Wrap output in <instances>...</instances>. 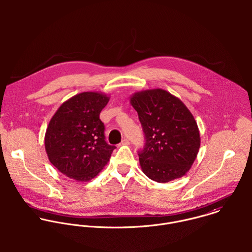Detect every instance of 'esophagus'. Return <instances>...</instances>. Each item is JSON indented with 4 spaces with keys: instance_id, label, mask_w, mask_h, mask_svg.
<instances>
[{
    "instance_id": "esophagus-1",
    "label": "esophagus",
    "mask_w": 252,
    "mask_h": 252,
    "mask_svg": "<svg viewBox=\"0 0 252 252\" xmlns=\"http://www.w3.org/2000/svg\"><path fill=\"white\" fill-rule=\"evenodd\" d=\"M129 144H130V142H129L128 139H124V140H122V142H121L122 145H128Z\"/></svg>"
}]
</instances>
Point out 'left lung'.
Here are the masks:
<instances>
[{
	"label": "left lung",
	"mask_w": 252,
	"mask_h": 252,
	"mask_svg": "<svg viewBox=\"0 0 252 252\" xmlns=\"http://www.w3.org/2000/svg\"><path fill=\"white\" fill-rule=\"evenodd\" d=\"M130 104L139 114L145 136L144 148L139 152L144 175L160 183L185 176L201 144L191 111L178 97L161 88L134 93Z\"/></svg>",
	"instance_id": "1"
}]
</instances>
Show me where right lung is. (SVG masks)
Returning <instances> with one entry per match:
<instances>
[{
	"label": "right lung",
	"mask_w": 252,
	"mask_h": 252,
	"mask_svg": "<svg viewBox=\"0 0 252 252\" xmlns=\"http://www.w3.org/2000/svg\"><path fill=\"white\" fill-rule=\"evenodd\" d=\"M108 101L105 93L82 92L64 102L50 119L44 136L45 151L64 176L89 181L108 164L115 146L105 141L100 113Z\"/></svg>",
	"instance_id": "obj_1"
}]
</instances>
